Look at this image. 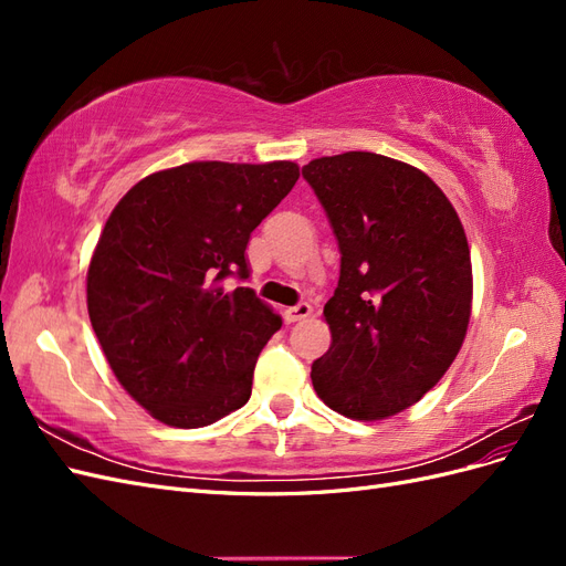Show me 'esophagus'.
Here are the masks:
<instances>
[{
	"label": "esophagus",
	"instance_id": "esophagus-1",
	"mask_svg": "<svg viewBox=\"0 0 566 566\" xmlns=\"http://www.w3.org/2000/svg\"><path fill=\"white\" fill-rule=\"evenodd\" d=\"M312 312H314V310H312L310 302H300L297 306H290V310L285 312V318H287L290 323H297V321L310 318Z\"/></svg>",
	"mask_w": 566,
	"mask_h": 566
}]
</instances>
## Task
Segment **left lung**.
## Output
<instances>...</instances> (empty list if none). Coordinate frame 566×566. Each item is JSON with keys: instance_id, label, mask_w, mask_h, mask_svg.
<instances>
[{"instance_id": "1", "label": "left lung", "mask_w": 566, "mask_h": 566, "mask_svg": "<svg viewBox=\"0 0 566 566\" xmlns=\"http://www.w3.org/2000/svg\"><path fill=\"white\" fill-rule=\"evenodd\" d=\"M339 248L325 302L331 349L312 364L318 399L352 420L420 401L449 370L472 312L470 245L441 188L387 156L349 150L302 167Z\"/></svg>"}]
</instances>
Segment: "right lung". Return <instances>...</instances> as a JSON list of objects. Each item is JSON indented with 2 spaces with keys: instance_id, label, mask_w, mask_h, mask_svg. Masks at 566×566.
I'll return each mask as SVG.
<instances>
[{
  "instance_id": "obj_1",
  "label": "right lung",
  "mask_w": 566,
  "mask_h": 566,
  "mask_svg": "<svg viewBox=\"0 0 566 566\" xmlns=\"http://www.w3.org/2000/svg\"><path fill=\"white\" fill-rule=\"evenodd\" d=\"M300 179L290 160H200L153 172L115 205L87 271V310L117 382L181 430L248 403L256 356L281 328L250 287V233Z\"/></svg>"
}]
</instances>
